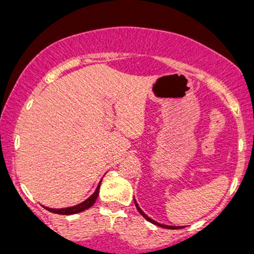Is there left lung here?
<instances>
[{
	"label": "left lung",
	"mask_w": 254,
	"mask_h": 254,
	"mask_svg": "<svg viewBox=\"0 0 254 254\" xmlns=\"http://www.w3.org/2000/svg\"><path fill=\"white\" fill-rule=\"evenodd\" d=\"M135 205H136V208H137V210H138V212L139 214L142 215V216H143L145 220L147 221H149V222H151V223H154V224H156V226H159V227H162V228H167V229H178V228H180V227H174V226H167V224H162V223H159V222H156V221H154L153 218H150V217H148L147 215L144 214L143 211H142V209L139 208L138 206V204L136 203V200H135Z\"/></svg>",
	"instance_id": "left-lung-1"
}]
</instances>
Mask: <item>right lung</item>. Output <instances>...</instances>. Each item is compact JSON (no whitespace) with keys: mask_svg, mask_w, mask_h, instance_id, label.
Here are the masks:
<instances>
[{"mask_svg":"<svg viewBox=\"0 0 254 254\" xmlns=\"http://www.w3.org/2000/svg\"><path fill=\"white\" fill-rule=\"evenodd\" d=\"M99 189H100V183H99L97 190H95L94 193H93L89 198H87V199L84 200V202L77 204V205L69 206V208H62V209H52V208H46V209H48L49 211L54 212V214H60V215L77 214V212H81V211L86 210V209L90 208V206H92L93 204L95 203V200H97L98 194H99Z\"/></svg>","mask_w":254,"mask_h":254,"instance_id":"obj_1","label":"right lung"}]
</instances>
